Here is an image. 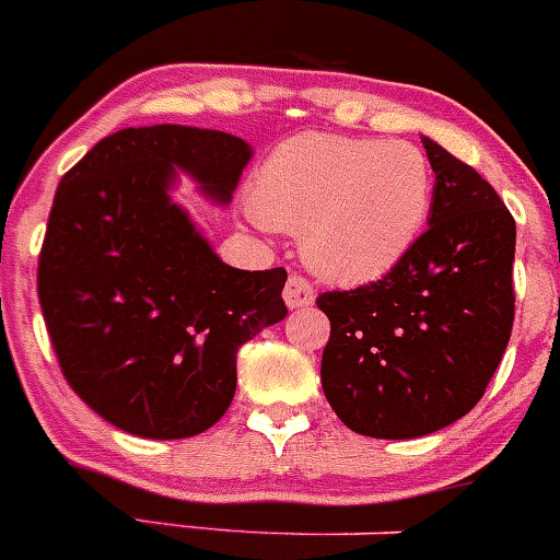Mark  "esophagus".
I'll list each match as a JSON object with an SVG mask.
<instances>
[{
  "mask_svg": "<svg viewBox=\"0 0 560 560\" xmlns=\"http://www.w3.org/2000/svg\"><path fill=\"white\" fill-rule=\"evenodd\" d=\"M316 292H314V284L308 279H303V276L292 273L290 279H287V287H284V303L290 308H308L314 303Z\"/></svg>",
  "mask_w": 560,
  "mask_h": 560,
  "instance_id": "esophagus-1",
  "label": "esophagus"
}]
</instances>
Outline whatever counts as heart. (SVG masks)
<instances>
[{
	"label": "heart",
	"mask_w": 560,
	"mask_h": 560,
	"mask_svg": "<svg viewBox=\"0 0 560 560\" xmlns=\"http://www.w3.org/2000/svg\"><path fill=\"white\" fill-rule=\"evenodd\" d=\"M433 206L431 162L406 140L301 132L259 167L252 211L276 230H301L319 276L360 284L404 262Z\"/></svg>",
	"instance_id": "heart-1"
}]
</instances>
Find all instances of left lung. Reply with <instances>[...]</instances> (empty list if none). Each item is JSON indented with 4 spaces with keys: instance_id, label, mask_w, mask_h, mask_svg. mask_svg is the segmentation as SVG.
Segmentation results:
<instances>
[{
    "instance_id": "1",
    "label": "left lung",
    "mask_w": 560,
    "mask_h": 560,
    "mask_svg": "<svg viewBox=\"0 0 560 560\" xmlns=\"http://www.w3.org/2000/svg\"><path fill=\"white\" fill-rule=\"evenodd\" d=\"M422 145L436 173L425 233L380 281L316 298L330 319L327 404L374 439L428 436L468 415L515 319V219L474 167Z\"/></svg>"
}]
</instances>
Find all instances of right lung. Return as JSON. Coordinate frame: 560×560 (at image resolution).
<instances>
[{"mask_svg": "<svg viewBox=\"0 0 560 560\" xmlns=\"http://www.w3.org/2000/svg\"><path fill=\"white\" fill-rule=\"evenodd\" d=\"M252 154L217 129L129 127L56 189L37 268L45 327L70 387L132 436L189 439L222 420L238 349L287 316V270L230 268L171 197L184 173L230 206Z\"/></svg>", "mask_w": 560, "mask_h": 560, "instance_id": "add662e5", "label": "right lung"}]
</instances>
